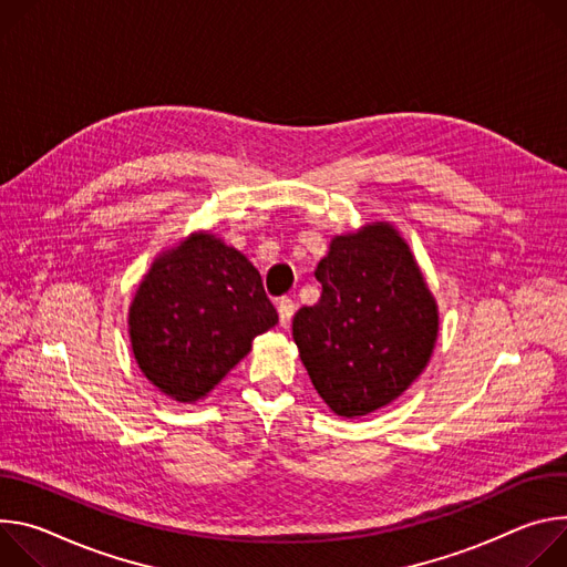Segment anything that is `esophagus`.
<instances>
[{
	"instance_id": "esophagus-1",
	"label": "esophagus",
	"mask_w": 567,
	"mask_h": 567,
	"mask_svg": "<svg viewBox=\"0 0 567 567\" xmlns=\"http://www.w3.org/2000/svg\"><path fill=\"white\" fill-rule=\"evenodd\" d=\"M277 310H279V324H281L284 329L290 327V320H292V316H295V301L288 299V297H281V299L277 301Z\"/></svg>"
}]
</instances>
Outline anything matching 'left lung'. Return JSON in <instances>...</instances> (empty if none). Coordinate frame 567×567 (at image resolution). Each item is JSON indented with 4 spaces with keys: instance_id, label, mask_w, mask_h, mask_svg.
<instances>
[{
    "instance_id": "obj_1",
    "label": "left lung",
    "mask_w": 567,
    "mask_h": 567,
    "mask_svg": "<svg viewBox=\"0 0 567 567\" xmlns=\"http://www.w3.org/2000/svg\"><path fill=\"white\" fill-rule=\"evenodd\" d=\"M322 297L292 338L324 403L347 419L396 401L425 369L439 312L410 245L390 223L336 236L318 264Z\"/></svg>"
}]
</instances>
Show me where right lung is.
I'll use <instances>...</instances> for the list:
<instances>
[{
  "mask_svg": "<svg viewBox=\"0 0 567 567\" xmlns=\"http://www.w3.org/2000/svg\"><path fill=\"white\" fill-rule=\"evenodd\" d=\"M277 322L259 270L209 231L162 251L128 310L142 373L179 403L207 396Z\"/></svg>",
  "mask_w": 567,
  "mask_h": 567,
  "instance_id": "obj_1",
  "label": "right lung"
}]
</instances>
